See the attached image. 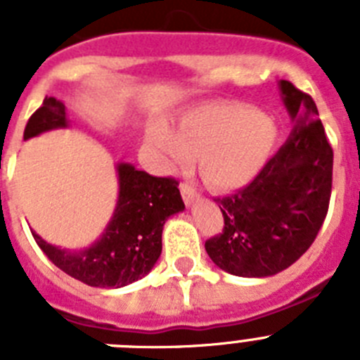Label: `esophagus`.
Returning a JSON list of instances; mask_svg holds the SVG:
<instances>
[{
	"mask_svg": "<svg viewBox=\"0 0 360 360\" xmlns=\"http://www.w3.org/2000/svg\"><path fill=\"white\" fill-rule=\"evenodd\" d=\"M180 193H182V198L186 203H191L196 198V189L195 186H191L189 182L180 184Z\"/></svg>",
	"mask_w": 360,
	"mask_h": 360,
	"instance_id": "esophagus-1",
	"label": "esophagus"
}]
</instances>
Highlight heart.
I'll list each match as a JSON object with an SVG mask.
<instances>
[{
    "label": "heart",
    "instance_id": "1",
    "mask_svg": "<svg viewBox=\"0 0 360 360\" xmlns=\"http://www.w3.org/2000/svg\"><path fill=\"white\" fill-rule=\"evenodd\" d=\"M274 122L240 103H209L186 111L176 129L153 124L148 148L158 169L187 165L200 153L203 180L216 189L250 182L269 158Z\"/></svg>",
    "mask_w": 360,
    "mask_h": 360
}]
</instances>
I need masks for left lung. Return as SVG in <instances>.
<instances>
[{
  "label": "left lung",
  "instance_id": "obj_1",
  "mask_svg": "<svg viewBox=\"0 0 360 360\" xmlns=\"http://www.w3.org/2000/svg\"><path fill=\"white\" fill-rule=\"evenodd\" d=\"M295 128L249 186L216 198L224 229L205 241L212 262L229 274L265 278L288 269L323 227L332 195L333 149L314 98L281 81Z\"/></svg>",
  "mask_w": 360,
  "mask_h": 360
}]
</instances>
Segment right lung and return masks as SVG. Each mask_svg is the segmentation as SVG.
Here are the masks:
<instances>
[{"label": "right lung", "instance_id": "obj_1", "mask_svg": "<svg viewBox=\"0 0 360 360\" xmlns=\"http://www.w3.org/2000/svg\"><path fill=\"white\" fill-rule=\"evenodd\" d=\"M65 104L46 97L28 119L23 136L30 139L53 128H65ZM119 202L101 240L79 254L52 247L36 232L32 236L50 262L90 287H124L144 278L162 252L165 219L186 205L178 180L153 176L133 165H119Z\"/></svg>", "mask_w": 360, "mask_h": 360}]
</instances>
